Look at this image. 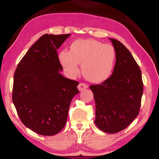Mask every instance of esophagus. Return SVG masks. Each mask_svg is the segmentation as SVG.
<instances>
[{"instance_id":"34e87169","label":"esophagus","mask_w":159,"mask_h":159,"mask_svg":"<svg viewBox=\"0 0 159 159\" xmlns=\"http://www.w3.org/2000/svg\"><path fill=\"white\" fill-rule=\"evenodd\" d=\"M88 88V85H87L86 84H84V83H80L78 86V88L79 89V91H82L83 89H87Z\"/></svg>"}]
</instances>
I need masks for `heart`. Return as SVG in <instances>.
I'll use <instances>...</instances> for the list:
<instances>
[{"label": "heart", "mask_w": 159, "mask_h": 159, "mask_svg": "<svg viewBox=\"0 0 159 159\" xmlns=\"http://www.w3.org/2000/svg\"><path fill=\"white\" fill-rule=\"evenodd\" d=\"M59 60L68 75L81 72L88 80L99 83L107 80L113 71L115 61L114 47L94 40H77L71 43L70 52L62 50Z\"/></svg>", "instance_id": "obj_1"}]
</instances>
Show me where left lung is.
I'll list each match as a JSON object with an SVG mask.
<instances>
[{
    "mask_svg": "<svg viewBox=\"0 0 159 159\" xmlns=\"http://www.w3.org/2000/svg\"><path fill=\"white\" fill-rule=\"evenodd\" d=\"M115 50L113 73L102 84L91 85L97 127L115 133L127 128L139 113L143 93L141 71L131 53L119 41L109 38Z\"/></svg>",
    "mask_w": 159,
    "mask_h": 159,
    "instance_id": "obj_1",
    "label": "left lung"
}]
</instances>
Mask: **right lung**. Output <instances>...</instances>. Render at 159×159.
<instances>
[{
    "label": "right lung",
    "mask_w": 159,
    "mask_h": 159,
    "mask_svg": "<svg viewBox=\"0 0 159 159\" xmlns=\"http://www.w3.org/2000/svg\"><path fill=\"white\" fill-rule=\"evenodd\" d=\"M71 34L42 36L28 50L14 72L12 102L21 121L41 135L64 128L79 82L66 78L57 50Z\"/></svg>",
    "instance_id": "1"
}]
</instances>
